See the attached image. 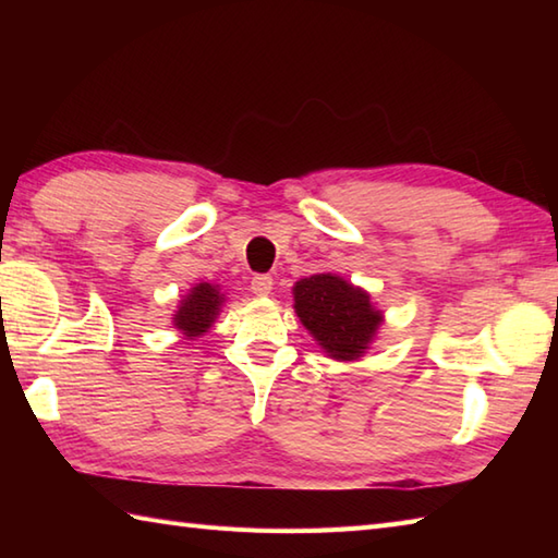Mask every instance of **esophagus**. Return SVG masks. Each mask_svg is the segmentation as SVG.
<instances>
[{"instance_id": "1", "label": "esophagus", "mask_w": 558, "mask_h": 558, "mask_svg": "<svg viewBox=\"0 0 558 558\" xmlns=\"http://www.w3.org/2000/svg\"><path fill=\"white\" fill-rule=\"evenodd\" d=\"M252 292L256 294V298H268V294L272 292V278L270 276H256L252 280Z\"/></svg>"}]
</instances>
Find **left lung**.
Masks as SVG:
<instances>
[{
    "instance_id": "1",
    "label": "left lung",
    "mask_w": 558,
    "mask_h": 558,
    "mask_svg": "<svg viewBox=\"0 0 558 558\" xmlns=\"http://www.w3.org/2000/svg\"><path fill=\"white\" fill-rule=\"evenodd\" d=\"M292 298L302 326L336 362H360L384 324V312L376 310L372 294L338 272L298 280Z\"/></svg>"
}]
</instances>
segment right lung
Here are the masks:
<instances>
[{"label":"right lung","instance_id":"right-lung-1","mask_svg":"<svg viewBox=\"0 0 558 558\" xmlns=\"http://www.w3.org/2000/svg\"><path fill=\"white\" fill-rule=\"evenodd\" d=\"M225 306V294L216 282H196L180 300L172 314V326L189 340H196L216 324Z\"/></svg>","mask_w":558,"mask_h":558}]
</instances>
